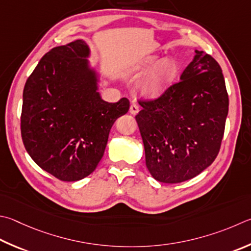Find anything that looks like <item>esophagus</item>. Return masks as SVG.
<instances>
[{"label": "esophagus", "instance_id": "obj_1", "mask_svg": "<svg viewBox=\"0 0 251 251\" xmlns=\"http://www.w3.org/2000/svg\"><path fill=\"white\" fill-rule=\"evenodd\" d=\"M129 112L130 114H133V115H136V114H138L139 112V106L136 105V104H131L129 107Z\"/></svg>", "mask_w": 251, "mask_h": 251}]
</instances>
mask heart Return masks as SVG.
<instances>
[{"label":"heart","instance_id":"heart-1","mask_svg":"<svg viewBox=\"0 0 251 251\" xmlns=\"http://www.w3.org/2000/svg\"><path fill=\"white\" fill-rule=\"evenodd\" d=\"M131 72L137 78H143L137 85V92L144 99L160 97L175 82L179 66L175 58H161L158 54L144 57L133 67Z\"/></svg>","mask_w":251,"mask_h":251}]
</instances>
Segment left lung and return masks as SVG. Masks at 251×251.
Returning a JSON list of instances; mask_svg holds the SVG:
<instances>
[{
  "instance_id": "obj_1",
  "label": "left lung",
  "mask_w": 251,
  "mask_h": 251,
  "mask_svg": "<svg viewBox=\"0 0 251 251\" xmlns=\"http://www.w3.org/2000/svg\"><path fill=\"white\" fill-rule=\"evenodd\" d=\"M139 105L136 121L153 179L180 183L215 160L229 102L221 67L209 54L195 50L177 83Z\"/></svg>"
}]
</instances>
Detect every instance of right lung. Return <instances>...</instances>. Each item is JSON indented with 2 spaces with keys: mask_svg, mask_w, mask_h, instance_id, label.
<instances>
[{
  "mask_svg": "<svg viewBox=\"0 0 251 251\" xmlns=\"http://www.w3.org/2000/svg\"><path fill=\"white\" fill-rule=\"evenodd\" d=\"M83 40L54 47L40 59L23 92L22 138L31 159L62 181L94 171L118 117L129 110L126 98H101L100 72Z\"/></svg>",
  "mask_w": 251,
  "mask_h": 251,
  "instance_id": "add662e5",
  "label": "right lung"
}]
</instances>
